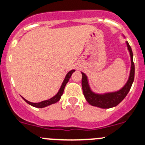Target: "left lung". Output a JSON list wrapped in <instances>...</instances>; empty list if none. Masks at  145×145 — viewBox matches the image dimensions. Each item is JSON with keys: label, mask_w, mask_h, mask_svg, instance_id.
<instances>
[{"label": "left lung", "mask_w": 145, "mask_h": 145, "mask_svg": "<svg viewBox=\"0 0 145 145\" xmlns=\"http://www.w3.org/2000/svg\"><path fill=\"white\" fill-rule=\"evenodd\" d=\"M127 46V49L130 52L131 60V67L130 76L127 80V83L125 84L121 89L116 92H111V93H106L104 94H97L93 93L91 91L88 82V78L84 73L82 72V87L83 91L84 97H86V99L90 105L93 106L99 107L101 108H110L116 106L120 104L121 101L125 99V97L127 96L129 91L131 89L132 84L134 80L135 74V65L133 60V52L131 47L129 45L128 42H126Z\"/></svg>", "instance_id": "obj_1"}]
</instances>
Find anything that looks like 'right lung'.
I'll use <instances>...</instances> for the list:
<instances>
[{
	"mask_svg": "<svg viewBox=\"0 0 145 145\" xmlns=\"http://www.w3.org/2000/svg\"><path fill=\"white\" fill-rule=\"evenodd\" d=\"M74 71H75V70H71V71H70L68 73V74H67L66 76H65V79H64V80H63V82L62 83L61 87H60L59 91H58V93H57V94H56L54 97H53L52 98H51V99H48V100L42 101V102H40V103H31V102H29L28 100H26V99H24V97H23V99H24V100H25V102L28 103V104H29L30 105H31V106L35 107V108H44V107L48 106V105H50L56 103L57 102H58V101L60 99V98H61V96L63 95V91H64L65 86H66L67 82H69V79H70L71 76L72 75V74L74 72Z\"/></svg>",
	"mask_w": 145,
	"mask_h": 145,
	"instance_id": "obj_1",
	"label": "right lung"
}]
</instances>
